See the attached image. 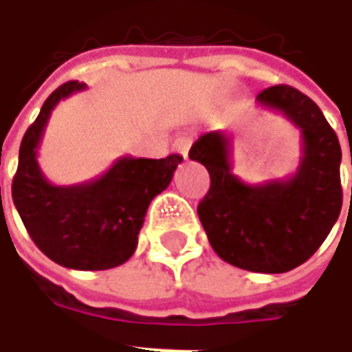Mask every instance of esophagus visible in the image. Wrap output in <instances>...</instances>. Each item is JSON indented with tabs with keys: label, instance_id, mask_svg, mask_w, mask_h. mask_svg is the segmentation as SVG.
<instances>
[{
	"label": "esophagus",
	"instance_id": "1",
	"mask_svg": "<svg viewBox=\"0 0 352 352\" xmlns=\"http://www.w3.org/2000/svg\"><path fill=\"white\" fill-rule=\"evenodd\" d=\"M188 148H190V139L188 138H179L173 143V151L181 154L183 158H188Z\"/></svg>",
	"mask_w": 352,
	"mask_h": 352
}]
</instances>
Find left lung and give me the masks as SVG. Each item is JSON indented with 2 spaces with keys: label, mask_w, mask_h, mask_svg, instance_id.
Wrapping results in <instances>:
<instances>
[{
  "label": "left lung",
  "mask_w": 352,
  "mask_h": 352,
  "mask_svg": "<svg viewBox=\"0 0 352 352\" xmlns=\"http://www.w3.org/2000/svg\"><path fill=\"white\" fill-rule=\"evenodd\" d=\"M256 101L300 130L298 168L287 179L245 183L232 171L228 135L209 131L188 153L211 177L198 217L224 262L249 272L285 273L315 254L340 217L341 146L317 103L300 90L265 88Z\"/></svg>",
  "instance_id": "1"
}]
</instances>
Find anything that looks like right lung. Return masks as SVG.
<instances>
[{
    "label": "right lung",
    "instance_id": "right-lung-1",
    "mask_svg": "<svg viewBox=\"0 0 352 352\" xmlns=\"http://www.w3.org/2000/svg\"><path fill=\"white\" fill-rule=\"evenodd\" d=\"M87 90L69 80L50 94L20 143L12 201L34 243L52 262L98 272L124 264L135 252L139 230L154 196L166 190L183 156L160 160L122 156L98 179L58 186L45 177L37 148L60 100Z\"/></svg>",
    "mask_w": 352,
    "mask_h": 352
}]
</instances>
